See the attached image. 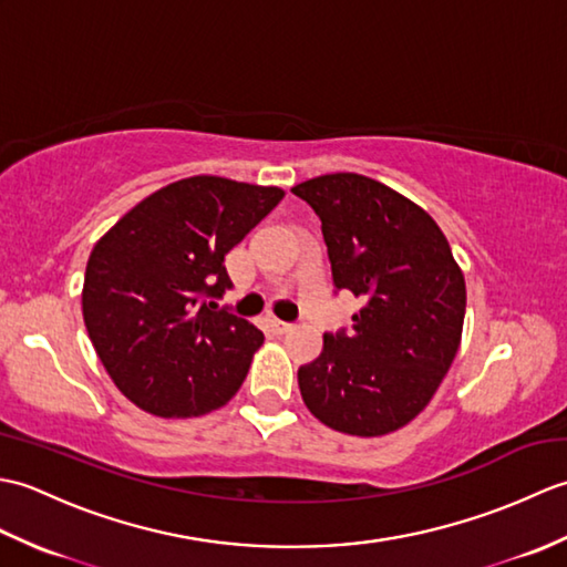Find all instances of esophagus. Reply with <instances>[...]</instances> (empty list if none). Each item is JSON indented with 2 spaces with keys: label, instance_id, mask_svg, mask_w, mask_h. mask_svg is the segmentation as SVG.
Segmentation results:
<instances>
[{
  "label": "esophagus",
  "instance_id": "obj_1",
  "mask_svg": "<svg viewBox=\"0 0 567 567\" xmlns=\"http://www.w3.org/2000/svg\"><path fill=\"white\" fill-rule=\"evenodd\" d=\"M268 323H270V329H272L277 336H285V333L292 331V323L280 321V319H275V317H268Z\"/></svg>",
  "mask_w": 567,
  "mask_h": 567
}]
</instances>
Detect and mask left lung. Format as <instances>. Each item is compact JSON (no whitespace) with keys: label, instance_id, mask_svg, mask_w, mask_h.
Wrapping results in <instances>:
<instances>
[{"label":"left lung","instance_id":"left-lung-1","mask_svg":"<svg viewBox=\"0 0 567 567\" xmlns=\"http://www.w3.org/2000/svg\"><path fill=\"white\" fill-rule=\"evenodd\" d=\"M321 219L336 290L363 299L351 333H323L297 372L321 424L384 436L424 409L461 346L465 277L439 224L392 187L355 173L292 187Z\"/></svg>","mask_w":567,"mask_h":567}]
</instances>
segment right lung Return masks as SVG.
Returning a JSON list of instances; mask_svg holds the SVG:
<instances>
[{"mask_svg": "<svg viewBox=\"0 0 567 567\" xmlns=\"http://www.w3.org/2000/svg\"><path fill=\"white\" fill-rule=\"evenodd\" d=\"M282 197L280 187L185 177L138 202L92 248L84 327L143 412L202 416L244 384L262 331L216 305L231 287L224 256Z\"/></svg>", "mask_w": 567, "mask_h": 567, "instance_id": "1", "label": "right lung"}]
</instances>
